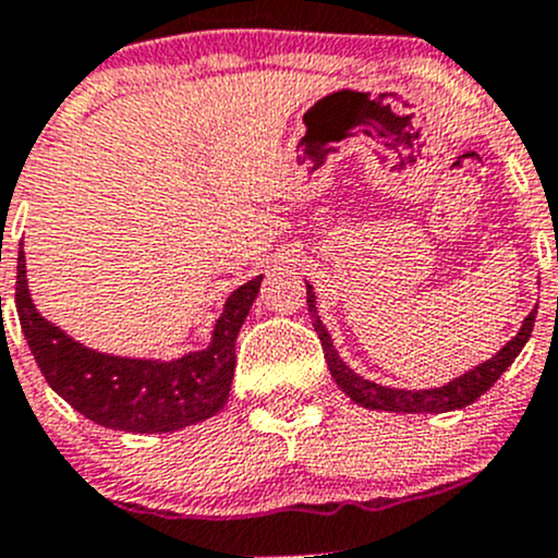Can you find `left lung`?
<instances>
[{
  "instance_id": "1",
  "label": "left lung",
  "mask_w": 558,
  "mask_h": 558,
  "mask_svg": "<svg viewBox=\"0 0 558 558\" xmlns=\"http://www.w3.org/2000/svg\"><path fill=\"white\" fill-rule=\"evenodd\" d=\"M306 303L308 312H312V325L317 330L322 349H325L327 367H330L332 381L341 387V392L349 400H354L357 405L367 408V411H387V413H446V411H459V408L475 403L486 389L513 365V360L519 357L521 349L526 347L532 336V327H535L537 306L526 314V319L521 322L519 332L505 343L499 352H494L489 360H481L478 365H473L470 371L459 373L451 381L440 384L433 389H400V387H387V384H376L371 378L360 376L352 367L338 357L336 347H332V338L327 332L325 322L319 319L317 312V295H314V287L306 281Z\"/></svg>"
}]
</instances>
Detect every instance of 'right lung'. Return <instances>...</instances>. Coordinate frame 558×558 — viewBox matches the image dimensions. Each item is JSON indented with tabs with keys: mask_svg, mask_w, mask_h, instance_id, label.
<instances>
[{
	"mask_svg": "<svg viewBox=\"0 0 558 558\" xmlns=\"http://www.w3.org/2000/svg\"><path fill=\"white\" fill-rule=\"evenodd\" d=\"M260 277L233 290L222 303L211 341L174 360L120 357L74 341L37 312L28 292L26 252H19L15 308L34 363L59 398L90 422L120 433H174L217 416L228 403L236 371V338Z\"/></svg>",
	"mask_w": 558,
	"mask_h": 558,
	"instance_id": "add662e5",
	"label": "right lung"
}]
</instances>
